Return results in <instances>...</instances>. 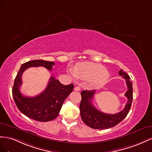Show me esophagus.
I'll list each match as a JSON object with an SVG mask.
<instances>
[{"mask_svg": "<svg viewBox=\"0 0 152 152\" xmlns=\"http://www.w3.org/2000/svg\"><path fill=\"white\" fill-rule=\"evenodd\" d=\"M74 90H75V91H77V92H78V91L80 90V86H75V88H74Z\"/></svg>", "mask_w": 152, "mask_h": 152, "instance_id": "obj_1", "label": "esophagus"}]
</instances>
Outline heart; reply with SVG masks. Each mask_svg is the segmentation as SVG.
Wrapping results in <instances>:
<instances>
[{
    "label": "heart",
    "mask_w": 152,
    "mask_h": 152,
    "mask_svg": "<svg viewBox=\"0 0 152 152\" xmlns=\"http://www.w3.org/2000/svg\"><path fill=\"white\" fill-rule=\"evenodd\" d=\"M73 79L77 77L88 80L93 86L103 84L110 77V73L102 65L93 62H83L76 65L74 69L68 71Z\"/></svg>",
    "instance_id": "heart-1"
}]
</instances>
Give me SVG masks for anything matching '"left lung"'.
Segmentation results:
<instances>
[{"label": "left lung", "mask_w": 152, "mask_h": 152, "mask_svg": "<svg viewBox=\"0 0 152 152\" xmlns=\"http://www.w3.org/2000/svg\"><path fill=\"white\" fill-rule=\"evenodd\" d=\"M119 75L125 79L127 91L125 95L128 99L124 109L116 114H106L99 111L92 102L95 90H83L81 92V101L80 105V115L83 122L90 127L95 129H104L115 127L126 117L132 102V83L130 77L122 69Z\"/></svg>", "instance_id": "1"}]
</instances>
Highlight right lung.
Returning a JSON list of instances; mask_svg holds the SVG:
<instances>
[{
  "mask_svg": "<svg viewBox=\"0 0 152 152\" xmlns=\"http://www.w3.org/2000/svg\"><path fill=\"white\" fill-rule=\"evenodd\" d=\"M55 65L53 62L34 60L21 65L15 79L12 97L18 110L28 118L39 122H48L57 118L63 103L74 88V85H64L51 76L45 91L37 96L25 97L21 94L20 87L22 84L21 75L28 67H44L51 71Z\"/></svg>",
  "mask_w": 152,
  "mask_h": 152,
  "instance_id": "1",
  "label": "right lung"
}]
</instances>
